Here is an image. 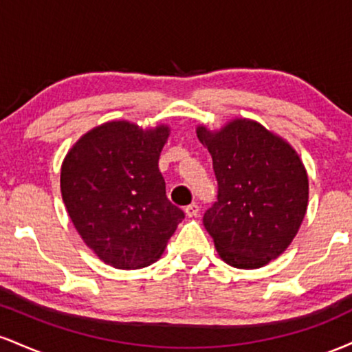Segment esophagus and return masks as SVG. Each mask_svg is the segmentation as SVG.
<instances>
[{
    "label": "esophagus",
    "instance_id": "34e87169",
    "mask_svg": "<svg viewBox=\"0 0 352 352\" xmlns=\"http://www.w3.org/2000/svg\"><path fill=\"white\" fill-rule=\"evenodd\" d=\"M199 205L197 204H190V205H187V207H185V213H187V217H197L199 215Z\"/></svg>",
    "mask_w": 352,
    "mask_h": 352
}]
</instances>
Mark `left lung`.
I'll return each instance as SVG.
<instances>
[{
	"label": "left lung",
	"mask_w": 352,
	"mask_h": 352,
	"mask_svg": "<svg viewBox=\"0 0 352 352\" xmlns=\"http://www.w3.org/2000/svg\"><path fill=\"white\" fill-rule=\"evenodd\" d=\"M218 180V199L204 215L225 263L240 270L268 265L300 230L309 199L300 155L280 135L252 119H232L218 131L197 127Z\"/></svg>",
	"instance_id": "left-lung-1"
}]
</instances>
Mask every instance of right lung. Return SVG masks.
I'll use <instances>...</instances> for the list:
<instances>
[{"mask_svg": "<svg viewBox=\"0 0 352 352\" xmlns=\"http://www.w3.org/2000/svg\"><path fill=\"white\" fill-rule=\"evenodd\" d=\"M170 135L165 124L142 129L111 120L91 129L60 165V195L80 238L106 265H152L184 220L165 195L159 157Z\"/></svg>", "mask_w": 352, "mask_h": 352, "instance_id": "1", "label": "right lung"}]
</instances>
